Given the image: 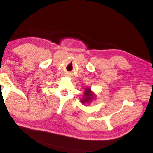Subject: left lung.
Segmentation results:
<instances>
[{
  "label": "left lung",
  "mask_w": 153,
  "mask_h": 153,
  "mask_svg": "<svg viewBox=\"0 0 153 153\" xmlns=\"http://www.w3.org/2000/svg\"><path fill=\"white\" fill-rule=\"evenodd\" d=\"M94 93H93L91 91L90 88H85V93L83 98L81 100L82 103H88V102H91L92 100H93V97H94Z\"/></svg>",
  "instance_id": "1"
}]
</instances>
